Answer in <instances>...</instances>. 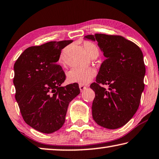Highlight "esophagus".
Here are the masks:
<instances>
[{
    "label": "esophagus",
    "mask_w": 159,
    "mask_h": 159,
    "mask_svg": "<svg viewBox=\"0 0 159 159\" xmlns=\"http://www.w3.org/2000/svg\"><path fill=\"white\" fill-rule=\"evenodd\" d=\"M79 89H80V91H84V90H85L86 89V86H84V85H79Z\"/></svg>",
    "instance_id": "obj_1"
}]
</instances>
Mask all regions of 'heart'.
Returning a JSON list of instances; mask_svg holds the SVG:
<instances>
[{"label": "heart", "mask_w": 159, "mask_h": 159, "mask_svg": "<svg viewBox=\"0 0 159 159\" xmlns=\"http://www.w3.org/2000/svg\"><path fill=\"white\" fill-rule=\"evenodd\" d=\"M85 51L90 57L95 53L98 54L97 46L92 42H85L84 44ZM63 57L61 56V59ZM96 75V70L93 68H73L67 74V80L71 84L85 85L89 83Z\"/></svg>", "instance_id": "obj_1"}]
</instances>
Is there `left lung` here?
Returning <instances> with one entry per match:
<instances>
[{
  "label": "left lung",
  "mask_w": 159,
  "mask_h": 159,
  "mask_svg": "<svg viewBox=\"0 0 159 159\" xmlns=\"http://www.w3.org/2000/svg\"><path fill=\"white\" fill-rule=\"evenodd\" d=\"M85 38L97 41L106 57L96 82L90 85L95 93L93 118L102 127L117 129L132 119L139 106L146 72L142 52L134 42L120 35L95 34ZM102 84H107L109 89Z\"/></svg>",
  "instance_id": "left-lung-1"
}]
</instances>
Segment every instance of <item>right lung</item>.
Listing matches in <instances>:
<instances>
[{
	"mask_svg": "<svg viewBox=\"0 0 159 159\" xmlns=\"http://www.w3.org/2000/svg\"><path fill=\"white\" fill-rule=\"evenodd\" d=\"M73 40L49 42L25 50L14 64L16 99L25 122L45 134L65 122L69 102L80 93L78 84L61 86L66 79L57 64L61 49Z\"/></svg>",
	"mask_w": 159,
	"mask_h": 159,
	"instance_id": "obj_1",
	"label": "right lung"
}]
</instances>
